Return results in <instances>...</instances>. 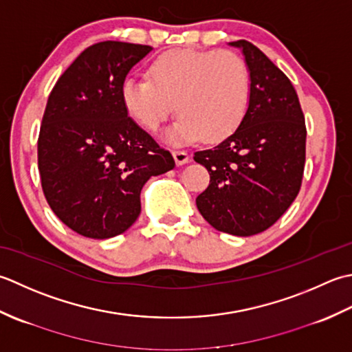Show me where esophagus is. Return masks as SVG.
<instances>
[{
	"label": "esophagus",
	"mask_w": 352,
	"mask_h": 352,
	"mask_svg": "<svg viewBox=\"0 0 352 352\" xmlns=\"http://www.w3.org/2000/svg\"><path fill=\"white\" fill-rule=\"evenodd\" d=\"M173 157L177 166H184V164L190 162V155L184 152V150H175L173 152Z\"/></svg>",
	"instance_id": "esophagus-1"
}]
</instances>
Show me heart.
<instances>
[{"label": "heart", "mask_w": 352, "mask_h": 352, "mask_svg": "<svg viewBox=\"0 0 352 352\" xmlns=\"http://www.w3.org/2000/svg\"><path fill=\"white\" fill-rule=\"evenodd\" d=\"M150 77H127L121 96L127 112L155 131L175 107L181 116L164 136L170 144L216 142L245 118L250 74L243 57L220 50H171L152 63Z\"/></svg>", "instance_id": "1"}]
</instances>
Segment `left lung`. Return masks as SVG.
<instances>
[{
	"instance_id": "8db88e82",
	"label": "left lung",
	"mask_w": 352,
	"mask_h": 352,
	"mask_svg": "<svg viewBox=\"0 0 352 352\" xmlns=\"http://www.w3.org/2000/svg\"><path fill=\"white\" fill-rule=\"evenodd\" d=\"M240 48L250 74L245 118L214 148L195 153L210 173L196 205L217 231L249 236L266 231L289 210L302 182L307 129L292 82L260 48Z\"/></svg>"
}]
</instances>
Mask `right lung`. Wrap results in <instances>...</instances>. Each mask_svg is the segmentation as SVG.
I'll list each match as a JSON object with an SVG mask.
<instances>
[{
    "mask_svg": "<svg viewBox=\"0 0 352 352\" xmlns=\"http://www.w3.org/2000/svg\"><path fill=\"white\" fill-rule=\"evenodd\" d=\"M152 47L104 41L71 63L48 97L38 140L42 190L74 232L111 239L141 212L144 184L175 160L129 117L123 83Z\"/></svg>",
    "mask_w": 352,
    "mask_h": 352,
    "instance_id": "right-lung-1",
    "label": "right lung"
}]
</instances>
